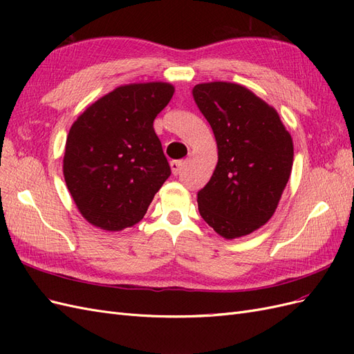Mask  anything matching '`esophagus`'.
I'll list each match as a JSON object with an SVG mask.
<instances>
[{
	"label": "esophagus",
	"mask_w": 354,
	"mask_h": 354,
	"mask_svg": "<svg viewBox=\"0 0 354 354\" xmlns=\"http://www.w3.org/2000/svg\"><path fill=\"white\" fill-rule=\"evenodd\" d=\"M169 165H171V171H173V174L177 176V174H180V171L183 169L185 160H171Z\"/></svg>",
	"instance_id": "34e87169"
}]
</instances>
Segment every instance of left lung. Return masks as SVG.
Listing matches in <instances>:
<instances>
[{"label": "left lung", "mask_w": 354, "mask_h": 354, "mask_svg": "<svg viewBox=\"0 0 354 354\" xmlns=\"http://www.w3.org/2000/svg\"><path fill=\"white\" fill-rule=\"evenodd\" d=\"M192 93L218 149L212 177L198 192L199 214L220 236H245L281 201L292 169L291 134L270 104L239 84H198Z\"/></svg>", "instance_id": "8db88e82"}]
</instances>
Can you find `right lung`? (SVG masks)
<instances>
[{
    "label": "right lung",
    "instance_id": "1",
    "mask_svg": "<svg viewBox=\"0 0 354 354\" xmlns=\"http://www.w3.org/2000/svg\"><path fill=\"white\" fill-rule=\"evenodd\" d=\"M168 82L128 84L88 106L71 127L63 176L82 217L120 232L140 221L171 169L153 130Z\"/></svg>",
    "mask_w": 354,
    "mask_h": 354
}]
</instances>
